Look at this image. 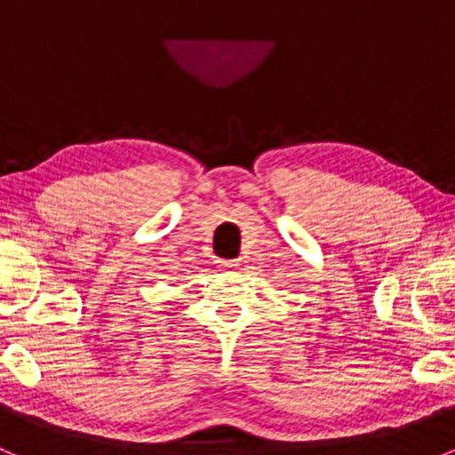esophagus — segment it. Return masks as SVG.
<instances>
[{
	"label": "esophagus",
	"instance_id": "obj_1",
	"mask_svg": "<svg viewBox=\"0 0 455 455\" xmlns=\"http://www.w3.org/2000/svg\"><path fill=\"white\" fill-rule=\"evenodd\" d=\"M218 266L222 270H235L237 268V261H233V259H218Z\"/></svg>",
	"mask_w": 455,
	"mask_h": 455
}]
</instances>
